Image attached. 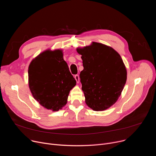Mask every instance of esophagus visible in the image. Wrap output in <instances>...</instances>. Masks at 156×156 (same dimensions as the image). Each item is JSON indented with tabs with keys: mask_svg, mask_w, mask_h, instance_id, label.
Returning a JSON list of instances; mask_svg holds the SVG:
<instances>
[{
	"mask_svg": "<svg viewBox=\"0 0 156 156\" xmlns=\"http://www.w3.org/2000/svg\"><path fill=\"white\" fill-rule=\"evenodd\" d=\"M75 79L76 80V83H78L80 82V76H79V75H75Z\"/></svg>",
	"mask_w": 156,
	"mask_h": 156,
	"instance_id": "obj_1",
	"label": "esophagus"
}]
</instances>
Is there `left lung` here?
<instances>
[{
    "label": "left lung",
    "mask_w": 156,
    "mask_h": 156,
    "mask_svg": "<svg viewBox=\"0 0 156 156\" xmlns=\"http://www.w3.org/2000/svg\"><path fill=\"white\" fill-rule=\"evenodd\" d=\"M84 69L80 78L87 105L95 111L114 105L123 90L126 70L119 54L103 44L77 48Z\"/></svg>",
    "instance_id": "8db88e82"
}]
</instances>
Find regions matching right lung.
Listing matches in <instances>:
<instances>
[{"label":"right lung","instance_id":"add662e5","mask_svg":"<svg viewBox=\"0 0 156 156\" xmlns=\"http://www.w3.org/2000/svg\"><path fill=\"white\" fill-rule=\"evenodd\" d=\"M76 80L63 60L62 50L42 52L28 68V83L33 98L44 107L58 111L67 102Z\"/></svg>","mask_w":156,"mask_h":156}]
</instances>
